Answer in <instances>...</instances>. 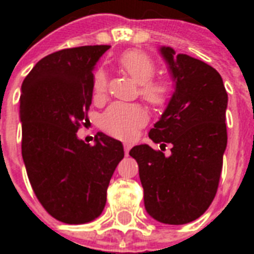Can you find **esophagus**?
<instances>
[{
    "label": "esophagus",
    "instance_id": "esophagus-1",
    "mask_svg": "<svg viewBox=\"0 0 254 254\" xmlns=\"http://www.w3.org/2000/svg\"><path fill=\"white\" fill-rule=\"evenodd\" d=\"M131 143L130 142H124V149H125V154H129V150H130Z\"/></svg>",
    "mask_w": 254,
    "mask_h": 254
}]
</instances>
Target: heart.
Wrapping results in <instances>:
<instances>
[{"mask_svg": "<svg viewBox=\"0 0 254 254\" xmlns=\"http://www.w3.org/2000/svg\"><path fill=\"white\" fill-rule=\"evenodd\" d=\"M120 64L123 69L139 84V93L153 105H162L169 97L170 88L165 81H151L155 65L146 54L130 51L125 54ZM107 93V77L103 71H97L93 76V97L101 100ZM145 109L131 104L115 103L101 116V127L111 135L119 138H130L138 127L146 123Z\"/></svg>", "mask_w": 254, "mask_h": 254, "instance_id": "b5f03b06", "label": "heart"}]
</instances>
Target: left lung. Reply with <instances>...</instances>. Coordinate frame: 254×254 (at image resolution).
Listing matches in <instances>:
<instances>
[{
	"instance_id": "obj_1",
	"label": "left lung",
	"mask_w": 254,
	"mask_h": 254,
	"mask_svg": "<svg viewBox=\"0 0 254 254\" xmlns=\"http://www.w3.org/2000/svg\"><path fill=\"white\" fill-rule=\"evenodd\" d=\"M173 80L166 109L149 131L165 155L146 143L129 154L138 163L146 212L163 224L196 220L216 195L227 147L228 95L216 69L204 62L159 47Z\"/></svg>"
}]
</instances>
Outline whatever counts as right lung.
Wrapping results in <instances>:
<instances>
[{"instance_id":"right-lung-1","label":"right lung","mask_w":254,"mask_h":254,"mask_svg":"<svg viewBox=\"0 0 254 254\" xmlns=\"http://www.w3.org/2000/svg\"><path fill=\"white\" fill-rule=\"evenodd\" d=\"M111 46L50 54L21 87L22 158L38 200L57 220L84 224L107 203L123 143L99 131L91 146L77 137L93 95V68Z\"/></svg>"}]
</instances>
